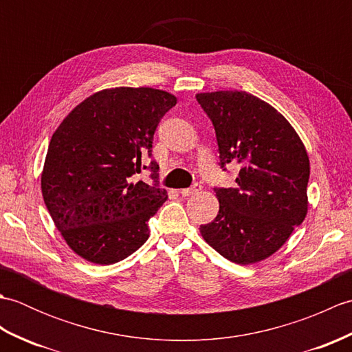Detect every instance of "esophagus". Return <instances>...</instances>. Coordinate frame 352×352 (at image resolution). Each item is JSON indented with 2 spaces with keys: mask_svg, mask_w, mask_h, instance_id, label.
<instances>
[{
  "mask_svg": "<svg viewBox=\"0 0 352 352\" xmlns=\"http://www.w3.org/2000/svg\"><path fill=\"white\" fill-rule=\"evenodd\" d=\"M199 190H201V186L199 184H193L192 188H189V189H182L180 193H182L183 197H190V195H193V193H197Z\"/></svg>",
  "mask_w": 352,
  "mask_h": 352,
  "instance_id": "1",
  "label": "esophagus"
}]
</instances>
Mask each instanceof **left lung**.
I'll return each mask as SVG.
<instances>
[{
    "label": "left lung",
    "mask_w": 352,
    "mask_h": 352,
    "mask_svg": "<svg viewBox=\"0 0 352 352\" xmlns=\"http://www.w3.org/2000/svg\"><path fill=\"white\" fill-rule=\"evenodd\" d=\"M218 140L219 164L236 162V188H214L218 216L199 231L222 257L257 263L286 243L307 214L310 162L294 126L243 91L198 94Z\"/></svg>",
    "instance_id": "1"
}]
</instances>
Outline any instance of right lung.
I'll use <instances>...</instances> for the list:
<instances>
[{"mask_svg": "<svg viewBox=\"0 0 352 352\" xmlns=\"http://www.w3.org/2000/svg\"><path fill=\"white\" fill-rule=\"evenodd\" d=\"M177 98L153 87L104 89L58 125L42 170V195L57 230L80 257L113 265L149 237L148 221L168 199L153 154L157 125ZM142 168L153 183L136 182Z\"/></svg>", "mask_w": 352, "mask_h": 352, "instance_id": "obj_1", "label": "right lung"}]
</instances>
